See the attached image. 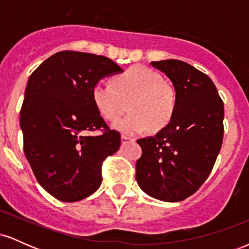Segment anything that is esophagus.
I'll use <instances>...</instances> for the list:
<instances>
[{
  "instance_id": "obj_1",
  "label": "esophagus",
  "mask_w": 249,
  "mask_h": 249,
  "mask_svg": "<svg viewBox=\"0 0 249 249\" xmlns=\"http://www.w3.org/2000/svg\"><path fill=\"white\" fill-rule=\"evenodd\" d=\"M133 142V138H131V137H128V136H124V134H123V136H122V144L125 145V144H127V142Z\"/></svg>"
}]
</instances>
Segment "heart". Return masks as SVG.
<instances>
[{
    "instance_id": "heart-1",
    "label": "heart",
    "mask_w": 249,
    "mask_h": 249,
    "mask_svg": "<svg viewBox=\"0 0 249 249\" xmlns=\"http://www.w3.org/2000/svg\"><path fill=\"white\" fill-rule=\"evenodd\" d=\"M92 99L103 118L113 122L127 107L131 113L119 119L113 127L125 134H137L148 126L164 127L176 110L177 96L172 85L160 75L145 67H132L113 78V85L98 84Z\"/></svg>"
}]
</instances>
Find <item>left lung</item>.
Instances as JSON below:
<instances>
[{
    "instance_id": "left-lung-1",
    "label": "left lung",
    "mask_w": 249,
    "mask_h": 249,
    "mask_svg": "<svg viewBox=\"0 0 249 249\" xmlns=\"http://www.w3.org/2000/svg\"><path fill=\"white\" fill-rule=\"evenodd\" d=\"M172 82L177 96L171 121L156 136L137 141L139 187L154 199L178 202L208 178L224 137V103L207 75L178 59L151 62Z\"/></svg>"
}]
</instances>
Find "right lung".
Listing matches in <instances>:
<instances>
[{
	"instance_id": "add662e5",
	"label": "right lung",
	"mask_w": 249,
	"mask_h": 249,
	"mask_svg": "<svg viewBox=\"0 0 249 249\" xmlns=\"http://www.w3.org/2000/svg\"><path fill=\"white\" fill-rule=\"evenodd\" d=\"M123 69L104 56L61 51L31 73L19 113L24 153L37 181L53 198L73 202L102 184V162L121 146L92 99L102 78ZM104 128L99 136L89 130Z\"/></svg>"
}]
</instances>
